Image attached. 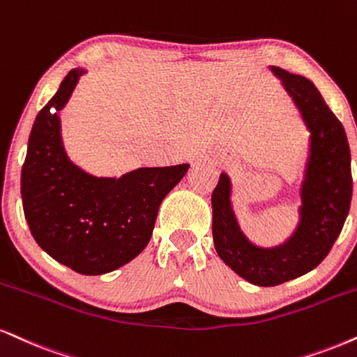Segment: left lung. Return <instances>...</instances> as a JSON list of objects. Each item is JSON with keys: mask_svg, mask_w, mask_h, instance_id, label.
Instances as JSON below:
<instances>
[{"mask_svg": "<svg viewBox=\"0 0 357 357\" xmlns=\"http://www.w3.org/2000/svg\"><path fill=\"white\" fill-rule=\"evenodd\" d=\"M268 70L281 81L309 132L299 184L298 225L282 243L261 246L251 241L239 225L229 174L221 173L211 196L218 256L238 276L263 287L282 284L312 271L341 234L353 197L351 151L341 121L311 79L273 64Z\"/></svg>", "mask_w": 357, "mask_h": 357, "instance_id": "left-lung-1", "label": "left lung"}]
</instances>
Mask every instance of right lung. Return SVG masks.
<instances>
[{"label":"right lung","mask_w":357,"mask_h":357,"mask_svg":"<svg viewBox=\"0 0 357 357\" xmlns=\"http://www.w3.org/2000/svg\"><path fill=\"white\" fill-rule=\"evenodd\" d=\"M86 73L73 68L34 119L21 169V199L43 251L73 271L100 276L148 246L160 204L190 165L137 167L116 178L94 176L73 162L64 149L59 113Z\"/></svg>","instance_id":"obj_1"}]
</instances>
